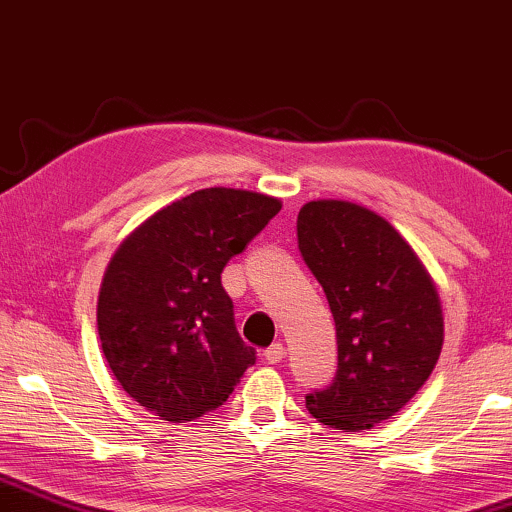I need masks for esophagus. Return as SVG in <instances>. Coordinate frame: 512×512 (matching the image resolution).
I'll list each match as a JSON object with an SVG mask.
<instances>
[{"instance_id":"esophagus-1","label":"esophagus","mask_w":512,"mask_h":512,"mask_svg":"<svg viewBox=\"0 0 512 512\" xmlns=\"http://www.w3.org/2000/svg\"><path fill=\"white\" fill-rule=\"evenodd\" d=\"M285 358V346L281 344V342H276V344H271L267 351H264V360H267V363H271V365H276V363H281V360Z\"/></svg>"}]
</instances>
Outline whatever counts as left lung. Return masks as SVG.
I'll return each instance as SVG.
<instances>
[{
    "label": "left lung",
    "instance_id": "8db88e82",
    "mask_svg": "<svg viewBox=\"0 0 512 512\" xmlns=\"http://www.w3.org/2000/svg\"><path fill=\"white\" fill-rule=\"evenodd\" d=\"M297 245L337 330L335 379L306 395V407L337 431L377 426L410 403L438 363L435 285L405 238L356 203H306Z\"/></svg>",
    "mask_w": 512,
    "mask_h": 512
}]
</instances>
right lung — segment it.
I'll use <instances>...</instances> for the list:
<instances>
[{"instance_id": "add662e5", "label": "right lung", "mask_w": 512, "mask_h": 512, "mask_svg": "<svg viewBox=\"0 0 512 512\" xmlns=\"http://www.w3.org/2000/svg\"><path fill=\"white\" fill-rule=\"evenodd\" d=\"M281 201L210 187L170 203L121 243L102 278L98 335L109 370L147 412L182 424L220 407L255 365L222 269Z\"/></svg>"}]
</instances>
